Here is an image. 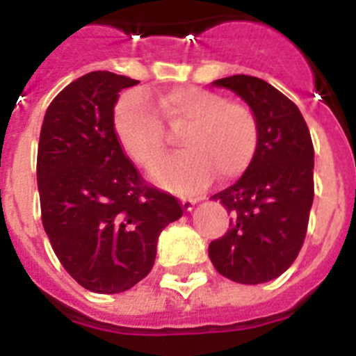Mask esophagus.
Instances as JSON below:
<instances>
[{"label": "esophagus", "mask_w": 356, "mask_h": 356, "mask_svg": "<svg viewBox=\"0 0 356 356\" xmlns=\"http://www.w3.org/2000/svg\"><path fill=\"white\" fill-rule=\"evenodd\" d=\"M197 201H200V200H197V197H187V196L181 197V203H184V209L185 210H193V207L196 205Z\"/></svg>", "instance_id": "obj_1"}]
</instances>
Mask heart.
<instances>
[{"instance_id": "heart-1", "label": "heart", "mask_w": 356, "mask_h": 356, "mask_svg": "<svg viewBox=\"0 0 356 356\" xmlns=\"http://www.w3.org/2000/svg\"><path fill=\"white\" fill-rule=\"evenodd\" d=\"M159 110L171 130H184L180 146L185 149L155 171L163 187L193 193L209 184L213 171L222 180H232L246 171L257 153L259 119L246 103L185 85L163 94ZM114 130L124 153L140 168H153L168 151L165 128L139 90L121 96L114 110Z\"/></svg>"}]
</instances>
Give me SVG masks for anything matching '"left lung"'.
<instances>
[{"instance_id":"8db88e82","label":"left lung","mask_w":356,"mask_h":356,"mask_svg":"<svg viewBox=\"0 0 356 356\" xmlns=\"http://www.w3.org/2000/svg\"><path fill=\"white\" fill-rule=\"evenodd\" d=\"M259 119V146L244 175L213 194L232 213L229 228L210 242L217 273L237 284L278 278L300 254L314 201V144L300 108L267 81L246 74L216 80Z\"/></svg>"}]
</instances>
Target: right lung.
Masks as SVG:
<instances>
[{
    "instance_id": "obj_1",
    "label": "right lung",
    "mask_w": 356,
    "mask_h": 356,
    "mask_svg": "<svg viewBox=\"0 0 356 356\" xmlns=\"http://www.w3.org/2000/svg\"><path fill=\"white\" fill-rule=\"evenodd\" d=\"M137 83L87 72L56 94L40 128L42 226L65 271L99 294L124 292L147 276L160 232L185 210L144 180L118 140L114 106Z\"/></svg>"
}]
</instances>
